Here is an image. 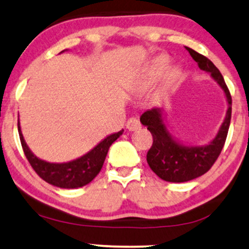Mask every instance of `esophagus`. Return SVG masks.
Masks as SVG:
<instances>
[{
	"instance_id": "obj_1",
	"label": "esophagus",
	"mask_w": 249,
	"mask_h": 249,
	"mask_svg": "<svg viewBox=\"0 0 249 249\" xmlns=\"http://www.w3.org/2000/svg\"><path fill=\"white\" fill-rule=\"evenodd\" d=\"M141 125H142V124H141V122L139 121V119L130 118L129 120H128V122H127V124H125V127H127L128 130L136 131V130L140 129Z\"/></svg>"
}]
</instances>
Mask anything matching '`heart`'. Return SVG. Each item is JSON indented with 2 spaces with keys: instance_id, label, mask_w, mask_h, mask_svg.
Listing matches in <instances>:
<instances>
[{
  "instance_id": "heart-1",
  "label": "heart",
  "mask_w": 249,
  "mask_h": 249,
  "mask_svg": "<svg viewBox=\"0 0 249 249\" xmlns=\"http://www.w3.org/2000/svg\"><path fill=\"white\" fill-rule=\"evenodd\" d=\"M168 63H170V59L166 55L161 54L153 57L151 62L145 67L142 75H141V85L143 88H148L152 85L165 72L164 70L168 67ZM165 72L157 91L159 96H165V94L170 93L177 85L181 75L180 69L177 67H171Z\"/></svg>"
}]
</instances>
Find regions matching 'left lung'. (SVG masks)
Here are the masks:
<instances>
[{
  "mask_svg": "<svg viewBox=\"0 0 249 249\" xmlns=\"http://www.w3.org/2000/svg\"><path fill=\"white\" fill-rule=\"evenodd\" d=\"M190 56L198 64V68L210 73L225 94L228 110L218 133L204 145L185 144L173 136L168 129L164 109L153 107L141 115V124L148 127L152 134L153 143L146 155L149 166L160 179L168 182H186L203 176L210 170L225 144L231 122L232 98L222 73L209 59L187 47Z\"/></svg>",
  "mask_w": 249,
  "mask_h": 249,
  "instance_id": "obj_1",
  "label": "left lung"
}]
</instances>
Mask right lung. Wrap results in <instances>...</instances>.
Listing matches in <instances>:
<instances>
[{"label": "right lung", "mask_w": 249, "mask_h": 249, "mask_svg": "<svg viewBox=\"0 0 249 249\" xmlns=\"http://www.w3.org/2000/svg\"><path fill=\"white\" fill-rule=\"evenodd\" d=\"M63 52L64 51L61 53ZM18 133H19L24 153L36 174L50 185L59 187V188L73 189L88 185L98 176L105 161L109 146L121 136L124 129L108 135L82 157L68 162H48L36 157L24 140L19 119H18Z\"/></svg>", "instance_id": "right-lung-1"}]
</instances>
